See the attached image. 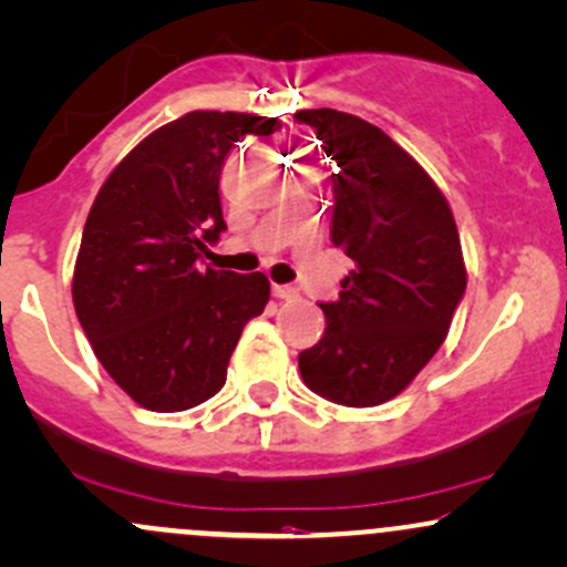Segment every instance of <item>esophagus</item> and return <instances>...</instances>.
Listing matches in <instances>:
<instances>
[{
	"instance_id": "1",
	"label": "esophagus",
	"mask_w": 567,
	"mask_h": 567,
	"mask_svg": "<svg viewBox=\"0 0 567 567\" xmlns=\"http://www.w3.org/2000/svg\"><path fill=\"white\" fill-rule=\"evenodd\" d=\"M271 293H274V298H279V301H293V298L298 296V290L293 288V285H271Z\"/></svg>"
}]
</instances>
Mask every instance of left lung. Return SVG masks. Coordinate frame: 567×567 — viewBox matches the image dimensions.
Returning a JSON list of instances; mask_svg holds the SVG:
<instances>
[{"instance_id": "obj_1", "label": "left lung", "mask_w": 567, "mask_h": 567, "mask_svg": "<svg viewBox=\"0 0 567 567\" xmlns=\"http://www.w3.org/2000/svg\"><path fill=\"white\" fill-rule=\"evenodd\" d=\"M336 164L331 239L354 260L326 333L298 354L303 382L341 406H379L444 344L465 293L455 217L427 172L382 128L339 110H298Z\"/></svg>"}]
</instances>
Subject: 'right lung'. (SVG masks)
<instances>
[{"label": "right lung", "instance_id": "1", "mask_svg": "<svg viewBox=\"0 0 567 567\" xmlns=\"http://www.w3.org/2000/svg\"><path fill=\"white\" fill-rule=\"evenodd\" d=\"M274 117L188 112L112 169L83 228L72 298L99 363L151 412H185L226 384L247 320L264 312V274L202 269L226 231L220 172Z\"/></svg>", "mask_w": 567, "mask_h": 567}]
</instances>
